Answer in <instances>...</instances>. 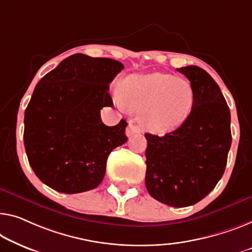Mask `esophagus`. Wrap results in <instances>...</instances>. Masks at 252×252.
I'll return each instance as SVG.
<instances>
[{
	"label": "esophagus",
	"instance_id": "34e87169",
	"mask_svg": "<svg viewBox=\"0 0 252 252\" xmlns=\"http://www.w3.org/2000/svg\"><path fill=\"white\" fill-rule=\"evenodd\" d=\"M137 133H141L140 127L137 126L136 125H133L132 121H130L129 126H127L126 129V134L127 137H130V136H132V134H137Z\"/></svg>",
	"mask_w": 252,
	"mask_h": 252
}]
</instances>
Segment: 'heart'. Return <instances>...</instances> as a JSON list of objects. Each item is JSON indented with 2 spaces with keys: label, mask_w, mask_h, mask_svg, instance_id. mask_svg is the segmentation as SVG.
I'll list each match as a JSON object with an SVG mask.
<instances>
[{
  "label": "heart",
  "mask_w": 252,
  "mask_h": 252,
  "mask_svg": "<svg viewBox=\"0 0 252 252\" xmlns=\"http://www.w3.org/2000/svg\"><path fill=\"white\" fill-rule=\"evenodd\" d=\"M113 97L122 111L127 107L138 111L141 126L154 133H166L181 126L194 104L189 82L164 73L127 77L122 90L116 88Z\"/></svg>",
  "instance_id": "b5f03b06"
}]
</instances>
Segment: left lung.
Masks as SVG:
<instances>
[{"label":"left lung","instance_id":"obj_1","mask_svg":"<svg viewBox=\"0 0 252 252\" xmlns=\"http://www.w3.org/2000/svg\"><path fill=\"white\" fill-rule=\"evenodd\" d=\"M194 94L192 112L178 129L163 137L146 133V188L172 207L197 204L216 187L231 147V114L222 92L204 69H178Z\"/></svg>","mask_w":252,"mask_h":252}]
</instances>
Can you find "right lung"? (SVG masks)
Returning <instances> with one entry per match:
<instances>
[{
	"instance_id": "obj_1",
	"label": "right lung",
	"mask_w": 252,
	"mask_h": 252,
	"mask_svg": "<svg viewBox=\"0 0 252 252\" xmlns=\"http://www.w3.org/2000/svg\"><path fill=\"white\" fill-rule=\"evenodd\" d=\"M121 62L78 53L40 79L25 111L24 141L40 181L63 193L95 189L112 150L127 140L121 120L105 126L100 110L112 103L110 84Z\"/></svg>"
}]
</instances>
